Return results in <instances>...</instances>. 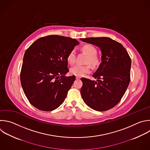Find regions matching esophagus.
Returning <instances> with one entry per match:
<instances>
[{"label": "esophagus", "instance_id": "1", "mask_svg": "<svg viewBox=\"0 0 150 150\" xmlns=\"http://www.w3.org/2000/svg\"><path fill=\"white\" fill-rule=\"evenodd\" d=\"M76 79H81V77H79V76H76Z\"/></svg>", "mask_w": 150, "mask_h": 150}]
</instances>
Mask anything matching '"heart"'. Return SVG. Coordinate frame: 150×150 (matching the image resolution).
Wrapping results in <instances>:
<instances>
[{
    "label": "heart",
    "instance_id": "1",
    "mask_svg": "<svg viewBox=\"0 0 150 150\" xmlns=\"http://www.w3.org/2000/svg\"><path fill=\"white\" fill-rule=\"evenodd\" d=\"M82 51L88 55L87 62L91 64L92 66H96L99 63V59L96 55L97 51L96 48L91 45H85L82 47ZM67 62L71 65H73L75 61V52L72 49L69 52L67 58ZM91 68L89 65H76L70 69V73L76 76H82L85 74L89 73Z\"/></svg>",
    "mask_w": 150,
    "mask_h": 150
}]
</instances>
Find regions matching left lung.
I'll return each mask as SVG.
<instances>
[{"label": "left lung", "instance_id": "8db88e82", "mask_svg": "<svg viewBox=\"0 0 150 150\" xmlns=\"http://www.w3.org/2000/svg\"><path fill=\"white\" fill-rule=\"evenodd\" d=\"M98 46L101 62L92 76L96 81L82 78L81 94L91 108L104 111L115 107L124 95L130 81L131 58L125 47L107 37L81 38Z\"/></svg>", "mask_w": 150, "mask_h": 150}]
</instances>
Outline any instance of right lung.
I'll list each match as a JSON object with an SVG mask.
<instances>
[{
  "instance_id": "obj_1",
  "label": "right lung",
  "mask_w": 150,
  "mask_h": 150,
  "mask_svg": "<svg viewBox=\"0 0 150 150\" xmlns=\"http://www.w3.org/2000/svg\"><path fill=\"white\" fill-rule=\"evenodd\" d=\"M79 43L75 39L49 35L34 42L23 59L21 82L29 103L35 108L51 111L64 101L75 80L66 76L69 71L67 55Z\"/></svg>"
}]
</instances>
